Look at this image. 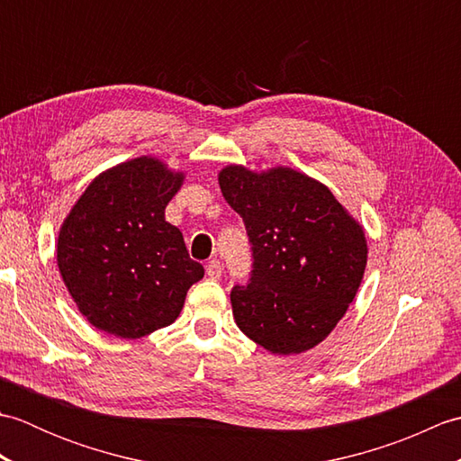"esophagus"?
I'll list each match as a JSON object with an SVG mask.
<instances>
[{"label": "esophagus", "instance_id": "esophagus-1", "mask_svg": "<svg viewBox=\"0 0 461 461\" xmlns=\"http://www.w3.org/2000/svg\"><path fill=\"white\" fill-rule=\"evenodd\" d=\"M205 273H208L210 279H220L221 277V263L218 259H212L208 266H205Z\"/></svg>", "mask_w": 461, "mask_h": 461}]
</instances>
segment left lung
<instances>
[{"label": "left lung", "instance_id": "1", "mask_svg": "<svg viewBox=\"0 0 461 461\" xmlns=\"http://www.w3.org/2000/svg\"><path fill=\"white\" fill-rule=\"evenodd\" d=\"M220 188L251 243L249 279L231 289L240 330L276 355L319 345L360 287L365 231L327 185L297 170L228 166Z\"/></svg>", "mask_w": 461, "mask_h": 461}]
</instances>
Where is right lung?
Masks as SVG:
<instances>
[{"label": "right lung", "mask_w": 461, "mask_h": 461, "mask_svg": "<svg viewBox=\"0 0 461 461\" xmlns=\"http://www.w3.org/2000/svg\"><path fill=\"white\" fill-rule=\"evenodd\" d=\"M184 174L142 156L95 178L67 215L57 263L93 327L140 339L178 319L185 293L203 277L182 231L164 218Z\"/></svg>", "instance_id": "obj_1"}]
</instances>
